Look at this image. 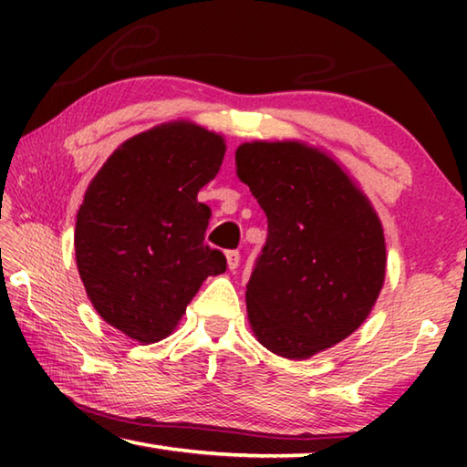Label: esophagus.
Masks as SVG:
<instances>
[{"label": "esophagus", "instance_id": "1", "mask_svg": "<svg viewBox=\"0 0 467 467\" xmlns=\"http://www.w3.org/2000/svg\"><path fill=\"white\" fill-rule=\"evenodd\" d=\"M241 262V253L239 251H226V264H228V270H236Z\"/></svg>", "mask_w": 467, "mask_h": 467}]
</instances>
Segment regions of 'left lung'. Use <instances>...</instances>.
I'll list each match as a JSON object with an SVG mask.
<instances>
[{
	"label": "left lung",
	"instance_id": "left-lung-1",
	"mask_svg": "<svg viewBox=\"0 0 467 467\" xmlns=\"http://www.w3.org/2000/svg\"><path fill=\"white\" fill-rule=\"evenodd\" d=\"M236 175L267 216V239L247 284L259 344L311 358L368 317L385 280L383 226L334 158L303 141H251Z\"/></svg>",
	"mask_w": 467,
	"mask_h": 467
}]
</instances>
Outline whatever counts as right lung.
<instances>
[{"instance_id":"right-lung-1","label":"right lung","mask_w":467,"mask_h":467,"mask_svg":"<svg viewBox=\"0 0 467 467\" xmlns=\"http://www.w3.org/2000/svg\"><path fill=\"white\" fill-rule=\"evenodd\" d=\"M224 138L192 121L158 125L107 158L76 220V264L109 326L140 344L167 337L226 257L203 244L212 210L197 192L218 175Z\"/></svg>"}]
</instances>
